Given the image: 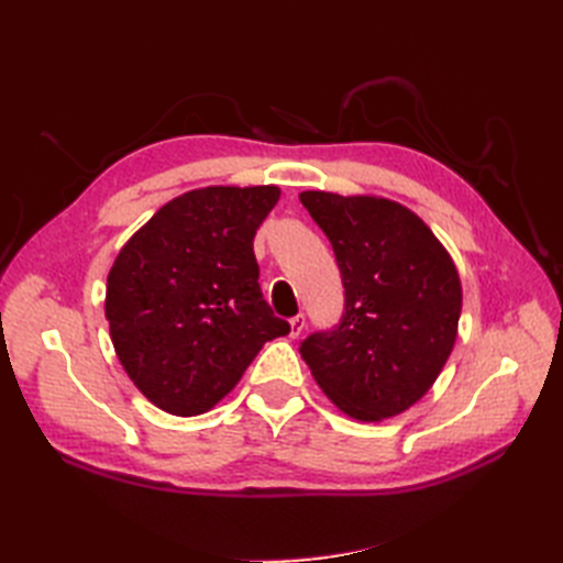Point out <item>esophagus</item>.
I'll list each match as a JSON object with an SVG mask.
<instances>
[{"label":"esophagus","instance_id":"esophagus-1","mask_svg":"<svg viewBox=\"0 0 563 563\" xmlns=\"http://www.w3.org/2000/svg\"><path fill=\"white\" fill-rule=\"evenodd\" d=\"M305 327H307V317H305V314L292 317V319H290V336H292V339L300 336V333L305 331Z\"/></svg>","mask_w":563,"mask_h":563}]
</instances>
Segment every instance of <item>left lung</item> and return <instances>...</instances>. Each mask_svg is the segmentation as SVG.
I'll list each match as a JSON object with an SVG mask.
<instances>
[{
	"instance_id": "obj_1",
	"label": "left lung",
	"mask_w": 563,
	"mask_h": 563,
	"mask_svg": "<svg viewBox=\"0 0 563 563\" xmlns=\"http://www.w3.org/2000/svg\"><path fill=\"white\" fill-rule=\"evenodd\" d=\"M302 206L329 236L345 307L300 353L327 397L357 421L409 409L448 363L462 285L428 224L399 202L305 190Z\"/></svg>"
}]
</instances>
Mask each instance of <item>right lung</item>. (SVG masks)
I'll return each mask as SVG.
<instances>
[{
	"instance_id": "right-lung-1",
	"label": "right lung",
	"mask_w": 563,
	"mask_h": 563,
	"mask_svg": "<svg viewBox=\"0 0 563 563\" xmlns=\"http://www.w3.org/2000/svg\"><path fill=\"white\" fill-rule=\"evenodd\" d=\"M278 186H208L166 202L121 249L106 285L118 361L174 416L210 411L263 343L290 333L258 285L254 236Z\"/></svg>"
}]
</instances>
